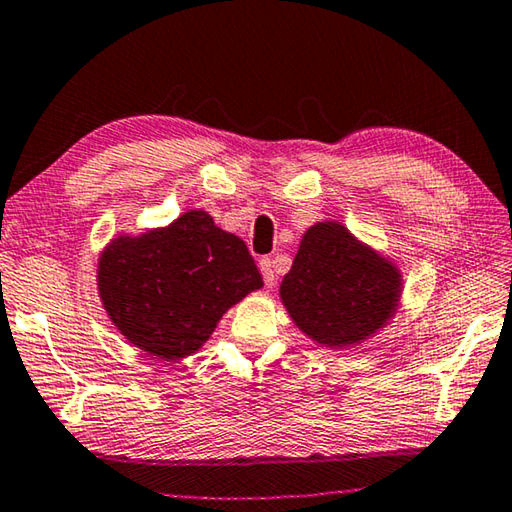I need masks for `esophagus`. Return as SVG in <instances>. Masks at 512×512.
<instances>
[{"label": "esophagus", "instance_id": "esophagus-1", "mask_svg": "<svg viewBox=\"0 0 512 512\" xmlns=\"http://www.w3.org/2000/svg\"><path fill=\"white\" fill-rule=\"evenodd\" d=\"M259 271H262L266 289H273V284H275V268H273L271 259H262V262H259Z\"/></svg>", "mask_w": 512, "mask_h": 512}]
</instances>
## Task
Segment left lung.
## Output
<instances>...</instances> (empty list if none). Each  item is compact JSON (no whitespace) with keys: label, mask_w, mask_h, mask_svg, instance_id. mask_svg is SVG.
<instances>
[{"label":"left lung","mask_w":512,"mask_h":512,"mask_svg":"<svg viewBox=\"0 0 512 512\" xmlns=\"http://www.w3.org/2000/svg\"><path fill=\"white\" fill-rule=\"evenodd\" d=\"M402 293L400 266L339 221L305 230L280 284L293 325L329 350H348L379 334L402 307Z\"/></svg>","instance_id":"left-lung-1"}]
</instances>
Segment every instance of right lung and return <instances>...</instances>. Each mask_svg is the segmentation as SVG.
<instances>
[{"label":"right lung","instance_id":"1","mask_svg":"<svg viewBox=\"0 0 512 512\" xmlns=\"http://www.w3.org/2000/svg\"><path fill=\"white\" fill-rule=\"evenodd\" d=\"M264 287L244 241L205 210L112 237L99 253L97 291L117 332L153 359L192 357L225 311Z\"/></svg>","mask_w":512,"mask_h":512}]
</instances>
